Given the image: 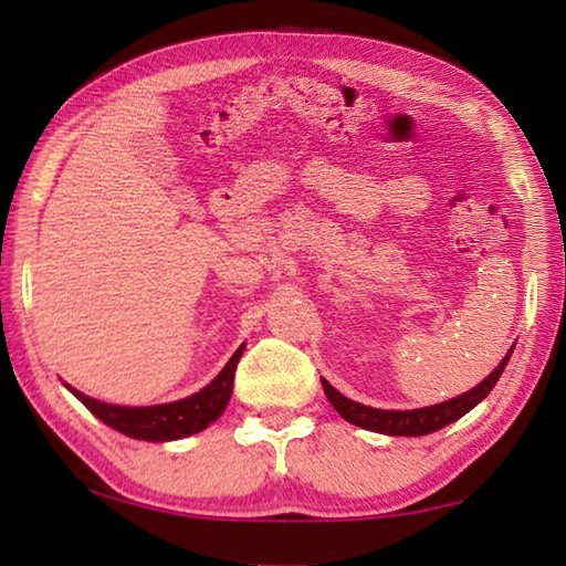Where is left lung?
<instances>
[{"instance_id":"8db88e82","label":"left lung","mask_w":566,"mask_h":566,"mask_svg":"<svg viewBox=\"0 0 566 566\" xmlns=\"http://www.w3.org/2000/svg\"><path fill=\"white\" fill-rule=\"evenodd\" d=\"M512 349L500 361V367H496L492 375L482 381V385H476L472 391H467V395H459L454 399L442 401V405L424 407V409L397 411V409L364 407V405H359V401H352L344 395H339V391L334 389L327 379H322V387H324V395H327V399L332 401V407L337 409L344 419L352 421V424L369 429V432L391 434V437H421V434H432V432H437V429L452 424V421L464 417L469 409H474L479 401L490 395L496 385V379L502 377L506 361H510V357H512Z\"/></svg>"}]
</instances>
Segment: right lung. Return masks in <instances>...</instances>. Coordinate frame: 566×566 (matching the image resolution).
<instances>
[{
	"label": "right lung",
	"mask_w": 566,
	"mask_h": 566,
	"mask_svg": "<svg viewBox=\"0 0 566 566\" xmlns=\"http://www.w3.org/2000/svg\"><path fill=\"white\" fill-rule=\"evenodd\" d=\"M244 347H239L232 359L224 364V369L209 381V385L187 399L169 401V405L157 407H117L107 401L92 399L82 391L70 387L72 395L87 407L94 417H99L104 424H109L117 432L132 439H145V442H169V439H181L197 434L212 424L222 415L234 387L237 361L242 357Z\"/></svg>",
	"instance_id": "1"
}]
</instances>
